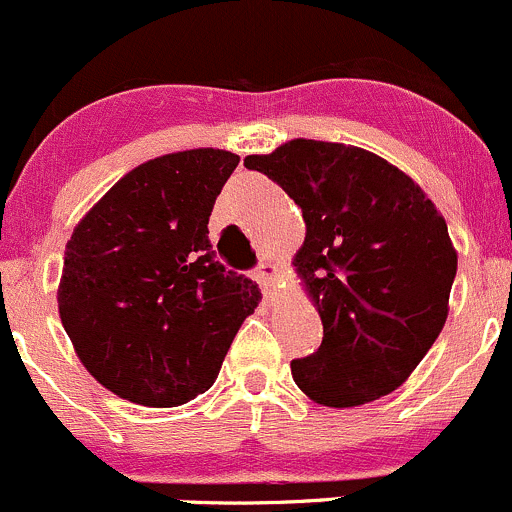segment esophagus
<instances>
[{"label":"esophagus","mask_w":512,"mask_h":512,"mask_svg":"<svg viewBox=\"0 0 512 512\" xmlns=\"http://www.w3.org/2000/svg\"><path fill=\"white\" fill-rule=\"evenodd\" d=\"M254 278L268 291V288H271L273 283H276V278H278V266H276V263H271V261L258 263V268L254 271Z\"/></svg>","instance_id":"1"}]
</instances>
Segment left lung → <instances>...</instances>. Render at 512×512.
<instances>
[{"mask_svg": "<svg viewBox=\"0 0 512 512\" xmlns=\"http://www.w3.org/2000/svg\"><path fill=\"white\" fill-rule=\"evenodd\" d=\"M300 207L293 258L323 320L318 352L291 362L323 407H360L397 389L449 315L458 256L446 221L412 177L362 147L291 140L249 155Z\"/></svg>", "mask_w": 512, "mask_h": 512, "instance_id": "8db88e82", "label": "left lung"}]
</instances>
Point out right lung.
Instances as JSON below:
<instances>
[{
    "mask_svg": "<svg viewBox=\"0 0 512 512\" xmlns=\"http://www.w3.org/2000/svg\"><path fill=\"white\" fill-rule=\"evenodd\" d=\"M236 165L214 147L155 157L113 184L66 244L61 323L83 367L128 402L179 407L207 392L261 300L209 244Z\"/></svg>",
    "mask_w": 512,
    "mask_h": 512,
    "instance_id": "add662e5",
    "label": "right lung"
}]
</instances>
